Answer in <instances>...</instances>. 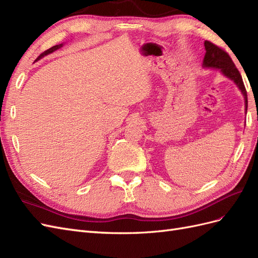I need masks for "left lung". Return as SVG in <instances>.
Instances as JSON below:
<instances>
[{
  "instance_id": "left-lung-1",
  "label": "left lung",
  "mask_w": 258,
  "mask_h": 258,
  "mask_svg": "<svg viewBox=\"0 0 258 258\" xmlns=\"http://www.w3.org/2000/svg\"><path fill=\"white\" fill-rule=\"evenodd\" d=\"M205 48H206V54L204 59V64L202 66L205 68L221 70L222 73L225 76H227L228 79L235 82V84L238 86L239 89L242 92V95L244 97L245 112H246L247 111V93L244 87L243 81H242L241 74L238 71L235 63H233L231 58L229 57V54L223 48L218 47V46L209 41L205 42Z\"/></svg>"
}]
</instances>
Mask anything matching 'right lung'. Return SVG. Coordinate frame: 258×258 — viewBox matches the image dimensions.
Here are the masks:
<instances>
[{"label": "right lung", "instance_id": "right-lung-1", "mask_svg": "<svg viewBox=\"0 0 258 258\" xmlns=\"http://www.w3.org/2000/svg\"><path fill=\"white\" fill-rule=\"evenodd\" d=\"M62 45L63 44H59V45H56V46H52L51 48H49V49H47V50H45L43 53H41L40 56H38L37 58H36V60H38L40 58H42V57H44V56H46V54H48V53H51V52H53L54 50H57V49H59L60 47H62Z\"/></svg>", "mask_w": 258, "mask_h": 258}]
</instances>
